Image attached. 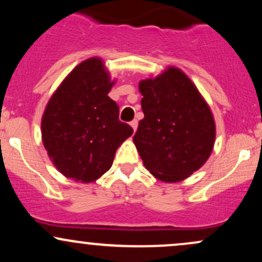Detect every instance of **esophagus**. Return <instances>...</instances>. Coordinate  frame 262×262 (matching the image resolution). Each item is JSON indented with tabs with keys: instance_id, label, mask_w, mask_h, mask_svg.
<instances>
[{
	"instance_id": "obj_1",
	"label": "esophagus",
	"mask_w": 262,
	"mask_h": 262,
	"mask_svg": "<svg viewBox=\"0 0 262 262\" xmlns=\"http://www.w3.org/2000/svg\"><path fill=\"white\" fill-rule=\"evenodd\" d=\"M130 127L133 128V130L135 133V132H137V128H138V121H135V119H134V121H132L130 122Z\"/></svg>"
}]
</instances>
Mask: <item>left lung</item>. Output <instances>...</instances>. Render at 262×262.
Here are the masks:
<instances>
[{
  "label": "left lung",
  "instance_id": "1",
  "mask_svg": "<svg viewBox=\"0 0 262 262\" xmlns=\"http://www.w3.org/2000/svg\"><path fill=\"white\" fill-rule=\"evenodd\" d=\"M141 110L133 141L144 166L162 182H180L206 164L215 122L203 96L181 69L169 66L139 82Z\"/></svg>",
  "mask_w": 262,
  "mask_h": 262
}]
</instances>
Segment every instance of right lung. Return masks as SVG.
I'll use <instances>...</instances> for the list:
<instances>
[{
  "mask_svg": "<svg viewBox=\"0 0 262 262\" xmlns=\"http://www.w3.org/2000/svg\"><path fill=\"white\" fill-rule=\"evenodd\" d=\"M111 80L101 58L80 62L53 93L41 117V140L60 173L90 183L106 173L117 149L133 134L119 121V107L108 97Z\"/></svg>",
  "mask_w": 262,
  "mask_h": 262,
  "instance_id": "1",
  "label": "right lung"
}]
</instances>
